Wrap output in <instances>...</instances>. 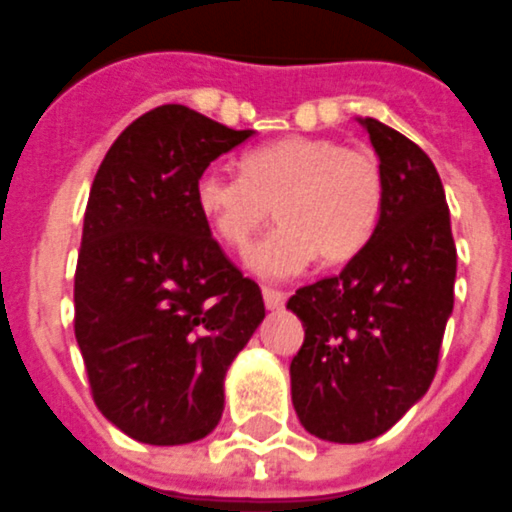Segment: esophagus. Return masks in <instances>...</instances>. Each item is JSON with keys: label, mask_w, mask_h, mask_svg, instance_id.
<instances>
[{"label": "esophagus", "mask_w": 512, "mask_h": 512, "mask_svg": "<svg viewBox=\"0 0 512 512\" xmlns=\"http://www.w3.org/2000/svg\"><path fill=\"white\" fill-rule=\"evenodd\" d=\"M261 293H264V304H267V309H282V306H285V293H282V290L264 288Z\"/></svg>", "instance_id": "obj_1"}]
</instances>
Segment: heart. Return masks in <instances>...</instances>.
<instances>
[{
  "label": "heart",
  "instance_id": "b5f03b06",
  "mask_svg": "<svg viewBox=\"0 0 512 512\" xmlns=\"http://www.w3.org/2000/svg\"><path fill=\"white\" fill-rule=\"evenodd\" d=\"M240 174L211 169L195 182V206L219 243L245 251L275 208L277 227L248 251L267 280L322 264H346L378 230L386 182L367 150L327 137H285L243 155Z\"/></svg>",
  "mask_w": 512,
  "mask_h": 512
}]
</instances>
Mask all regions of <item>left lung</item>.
Here are the masks:
<instances>
[{
	"label": "left lung",
	"mask_w": 512,
	"mask_h": 512,
	"mask_svg": "<svg viewBox=\"0 0 512 512\" xmlns=\"http://www.w3.org/2000/svg\"><path fill=\"white\" fill-rule=\"evenodd\" d=\"M362 126L386 182L378 230L338 275L288 301L304 322L290 362L293 407L306 431L338 444L386 433L428 391L455 304L457 248L439 171L391 126Z\"/></svg>",
	"instance_id": "8db88e82"
}]
</instances>
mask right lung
Wrapping results in <instances>:
<instances>
[{
	"mask_svg": "<svg viewBox=\"0 0 512 512\" xmlns=\"http://www.w3.org/2000/svg\"><path fill=\"white\" fill-rule=\"evenodd\" d=\"M251 134L161 105L118 134L89 190L73 330L97 410L142 444L214 431L227 367L264 320L195 206L200 174Z\"/></svg>",
	"mask_w": 512,
	"mask_h": 512,
	"instance_id": "add662e5",
	"label": "right lung"
}]
</instances>
